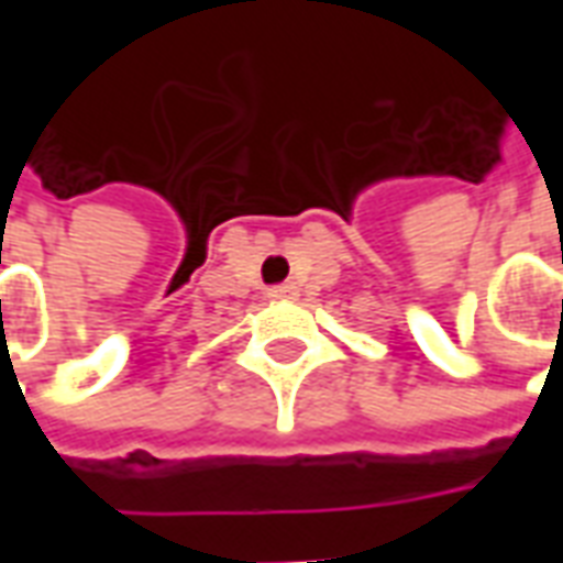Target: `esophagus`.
Segmentation results:
<instances>
[{"label": "esophagus", "mask_w": 563, "mask_h": 563, "mask_svg": "<svg viewBox=\"0 0 563 563\" xmlns=\"http://www.w3.org/2000/svg\"><path fill=\"white\" fill-rule=\"evenodd\" d=\"M286 295H295L292 283H280V286H271L268 298H286Z\"/></svg>", "instance_id": "34e87169"}]
</instances>
